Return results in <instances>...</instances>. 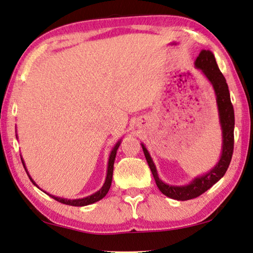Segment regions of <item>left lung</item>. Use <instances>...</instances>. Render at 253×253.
I'll use <instances>...</instances> for the list:
<instances>
[{
	"label": "left lung",
	"instance_id": "1",
	"mask_svg": "<svg viewBox=\"0 0 253 253\" xmlns=\"http://www.w3.org/2000/svg\"><path fill=\"white\" fill-rule=\"evenodd\" d=\"M195 64L197 67L200 68V70L204 72L207 79H208L211 84H212L215 96H217L220 124H221L223 138L222 155L221 158L219 160V163L217 164V166H215L212 170H210L208 173L196 178L190 185L178 187L169 186L167 183L160 180L148 151H147L144 145H141L147 163H148V166L151 172H153L156 185L159 188V190L162 191L165 196L169 197V198L181 201L197 198V197H199L200 195H203L204 192L210 189L215 182L223 177V174L226 173L229 167V165H230L233 153V146H235V136H233V130H235V112H233V106L230 99V93H229L226 79H224L222 73L220 72L213 54L211 53L210 50H201L199 56L196 59Z\"/></svg>",
	"mask_w": 253,
	"mask_h": 253
}]
</instances>
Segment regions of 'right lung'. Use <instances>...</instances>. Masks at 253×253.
<instances>
[{
    "label": "right lung",
    "instance_id": "obj_1",
    "mask_svg": "<svg viewBox=\"0 0 253 253\" xmlns=\"http://www.w3.org/2000/svg\"><path fill=\"white\" fill-rule=\"evenodd\" d=\"M119 145H121V142H117L116 146L114 147V149L112 150V154L111 156H109V160H108V168H107V177H106V180H105V183L104 186L100 188V189L95 192L94 195L91 196H88L86 197V198H83V199H75V200H67V199H63V198H58V197H55V196H52L49 195V197H52L53 199H55L56 201H58V203L61 204H64V205H68V206H75V207H83V206H87V205H90V204H94L96 203V201H99L100 199H103L105 196H106V194L109 190V188H111V185H112V179H113V170H114V162H115V157H116V151L118 149ZM22 159V158H21ZM22 164L23 166H24L25 168V165H24V162L22 160ZM26 170V168H25ZM27 172V171H26ZM27 176H29V172H27ZM31 181L34 183V185L38 187V185L33 181V179L31 178V176H29Z\"/></svg>",
    "mask_w": 253,
    "mask_h": 253
}]
</instances>
